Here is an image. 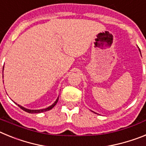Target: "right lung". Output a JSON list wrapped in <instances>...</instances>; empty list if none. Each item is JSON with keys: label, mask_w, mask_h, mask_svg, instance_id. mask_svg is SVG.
<instances>
[{"label": "right lung", "mask_w": 146, "mask_h": 146, "mask_svg": "<svg viewBox=\"0 0 146 146\" xmlns=\"http://www.w3.org/2000/svg\"><path fill=\"white\" fill-rule=\"evenodd\" d=\"M58 101V98L56 99V101H55V102H54L53 104L51 105V106H50L49 108H45V109H42V110H28V109H26V108H23V107L20 106V105H19V104H17V105L20 107V108H21L22 110H23L24 111L27 112V113H43V112H45V111H48V110H50L52 109V108H54V106H55V104H57Z\"/></svg>", "instance_id": "right-lung-1"}]
</instances>
